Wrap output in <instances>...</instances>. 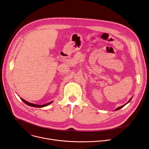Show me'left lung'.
I'll return each mask as SVG.
<instances>
[{
    "instance_id": "left-lung-1",
    "label": "left lung",
    "mask_w": 149,
    "mask_h": 149,
    "mask_svg": "<svg viewBox=\"0 0 149 149\" xmlns=\"http://www.w3.org/2000/svg\"><path fill=\"white\" fill-rule=\"evenodd\" d=\"M132 98H130V100H129V101H128V102H127V103H126V104H124V105H123V106H120V107H118V108H116V109H115V111H118V110H119V109H121L122 107H124V106L125 105H126V104H127V103H129L130 102V100H132Z\"/></svg>"
}]
</instances>
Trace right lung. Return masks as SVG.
Returning a JSON list of instances; mask_svg holds the SVG:
<instances>
[{"instance_id": "add662e5", "label": "right lung", "mask_w": 149, "mask_h": 149, "mask_svg": "<svg viewBox=\"0 0 149 149\" xmlns=\"http://www.w3.org/2000/svg\"><path fill=\"white\" fill-rule=\"evenodd\" d=\"M20 99L24 102L26 104L29 106H31V107H45V106H47L49 105L50 104H51L52 103V101H51V102H49L48 103L46 104H42V105H38V104H33V103H29V102H28V101H26V100H23V98H20Z\"/></svg>"}]
</instances>
